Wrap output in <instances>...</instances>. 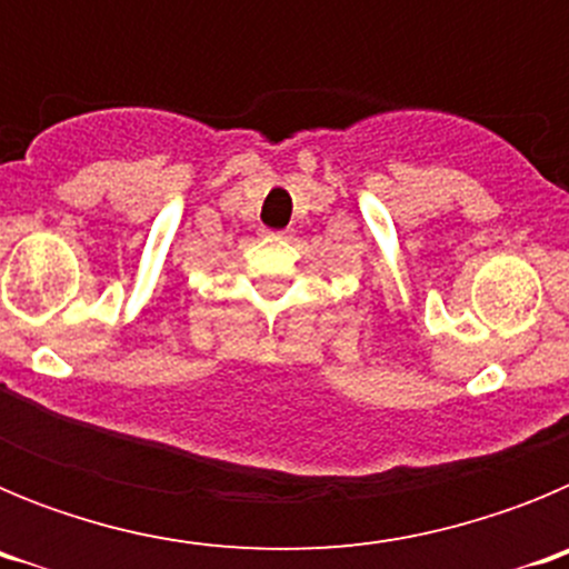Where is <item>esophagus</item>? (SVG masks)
I'll list each match as a JSON object with an SVG mask.
<instances>
[{
  "label": "esophagus",
  "mask_w": 569,
  "mask_h": 569,
  "mask_svg": "<svg viewBox=\"0 0 569 569\" xmlns=\"http://www.w3.org/2000/svg\"><path fill=\"white\" fill-rule=\"evenodd\" d=\"M268 236H273V239H288V230H279V233H273V230H270Z\"/></svg>",
  "instance_id": "obj_1"
}]
</instances>
